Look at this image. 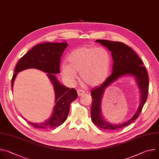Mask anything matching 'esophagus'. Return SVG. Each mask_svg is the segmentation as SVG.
Listing matches in <instances>:
<instances>
[{"mask_svg": "<svg viewBox=\"0 0 159 159\" xmlns=\"http://www.w3.org/2000/svg\"><path fill=\"white\" fill-rule=\"evenodd\" d=\"M77 94H78V96H83L84 94V90L78 89V90H77Z\"/></svg>", "mask_w": 159, "mask_h": 159, "instance_id": "esophagus-1", "label": "esophagus"}]
</instances>
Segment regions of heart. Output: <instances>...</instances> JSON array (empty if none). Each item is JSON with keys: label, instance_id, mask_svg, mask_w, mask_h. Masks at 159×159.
<instances>
[{"label": "heart", "instance_id": "1", "mask_svg": "<svg viewBox=\"0 0 159 159\" xmlns=\"http://www.w3.org/2000/svg\"><path fill=\"white\" fill-rule=\"evenodd\" d=\"M69 64L63 62L61 72L63 79L74 82L79 72L81 82L90 86H97L107 78L111 66V57L104 48L84 46L72 51L67 57Z\"/></svg>", "mask_w": 159, "mask_h": 159}]
</instances>
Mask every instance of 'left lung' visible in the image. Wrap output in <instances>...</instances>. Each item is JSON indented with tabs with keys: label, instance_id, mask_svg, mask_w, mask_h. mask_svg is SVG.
<instances>
[{
	"label": "left lung",
	"instance_id": "left-lung-1",
	"mask_svg": "<svg viewBox=\"0 0 159 159\" xmlns=\"http://www.w3.org/2000/svg\"><path fill=\"white\" fill-rule=\"evenodd\" d=\"M111 52L113 60L112 72L107 79L100 85L91 90L93 102L90 115L93 123L100 128L106 130H115L123 128L137 119L147 101L148 92V77L147 70L143 66V63L138 55L125 44L105 39H97ZM124 76L133 77L139 87L141 93V103L134 115L128 120L121 124H112L102 115L101 102L105 89L112 83Z\"/></svg>",
	"mask_w": 159,
	"mask_h": 159
}]
</instances>
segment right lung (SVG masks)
Wrapping results in <instances>:
<instances>
[{
  "instance_id": "1",
  "label": "right lung",
  "mask_w": 159,
  "mask_h": 159,
  "mask_svg": "<svg viewBox=\"0 0 159 159\" xmlns=\"http://www.w3.org/2000/svg\"><path fill=\"white\" fill-rule=\"evenodd\" d=\"M68 46L65 41L61 43H43L31 49L17 62L12 79V89L18 72L29 69H35L47 73L53 85L55 105L50 118L43 123L28 121L38 128L52 129L63 124L69 113L70 104L78 97L76 90L62 85L55 74L60 73V63L63 52Z\"/></svg>"
}]
</instances>
